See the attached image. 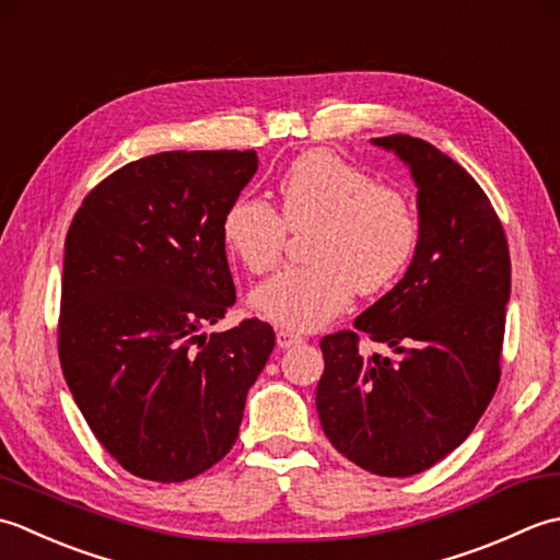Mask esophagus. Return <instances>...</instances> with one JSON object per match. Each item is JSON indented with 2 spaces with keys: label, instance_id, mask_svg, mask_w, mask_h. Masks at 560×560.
Instances as JSON below:
<instances>
[{
  "label": "esophagus",
  "instance_id": "1",
  "mask_svg": "<svg viewBox=\"0 0 560 560\" xmlns=\"http://www.w3.org/2000/svg\"><path fill=\"white\" fill-rule=\"evenodd\" d=\"M302 336L292 334V330H278V348H292L302 343Z\"/></svg>",
  "mask_w": 560,
  "mask_h": 560
}]
</instances>
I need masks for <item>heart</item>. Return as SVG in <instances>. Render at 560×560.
I'll return each instance as SVG.
<instances>
[{
  "label": "heart",
  "instance_id": "heart-1",
  "mask_svg": "<svg viewBox=\"0 0 560 560\" xmlns=\"http://www.w3.org/2000/svg\"><path fill=\"white\" fill-rule=\"evenodd\" d=\"M278 200L280 214L266 200L242 196L222 217L226 250L258 276L280 264L288 230L312 232L304 250L312 264L282 270L250 294V306L278 326L328 324L358 290L389 288L416 254L420 222L410 200L330 150L296 156L278 180Z\"/></svg>",
  "mask_w": 560,
  "mask_h": 560
}]
</instances>
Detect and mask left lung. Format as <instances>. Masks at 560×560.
I'll list each match as a JSON object with an SVG mask.
<instances>
[{
    "instance_id": "8db88e82",
    "label": "left lung",
    "mask_w": 560,
    "mask_h": 560,
    "mask_svg": "<svg viewBox=\"0 0 560 560\" xmlns=\"http://www.w3.org/2000/svg\"><path fill=\"white\" fill-rule=\"evenodd\" d=\"M410 168L420 236L396 288L322 338L316 410L334 447L376 476H413L471 435L500 382L510 250L483 188L410 135L374 137ZM360 335L395 350L362 357Z\"/></svg>"
}]
</instances>
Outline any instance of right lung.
<instances>
[{
    "label": "right lung",
    "instance_id": "add662e5",
    "mask_svg": "<svg viewBox=\"0 0 560 560\" xmlns=\"http://www.w3.org/2000/svg\"><path fill=\"white\" fill-rule=\"evenodd\" d=\"M254 150L162 152L89 192L65 238L57 348L67 386L125 471L178 483L232 450L246 394L276 348L236 302L222 217L254 178Z\"/></svg>",
    "mask_w": 560,
    "mask_h": 560
}]
</instances>
